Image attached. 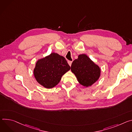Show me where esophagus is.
I'll return each instance as SVG.
<instances>
[{
  "label": "esophagus",
  "instance_id": "obj_1",
  "mask_svg": "<svg viewBox=\"0 0 132 132\" xmlns=\"http://www.w3.org/2000/svg\"><path fill=\"white\" fill-rule=\"evenodd\" d=\"M68 63L69 65L70 66H71V64H72V61H68Z\"/></svg>",
  "mask_w": 132,
  "mask_h": 132
}]
</instances>
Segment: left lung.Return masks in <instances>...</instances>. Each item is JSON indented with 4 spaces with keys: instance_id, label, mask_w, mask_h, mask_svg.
<instances>
[{
    "instance_id": "left-lung-1",
    "label": "left lung",
    "mask_w": 132,
    "mask_h": 132,
    "mask_svg": "<svg viewBox=\"0 0 132 132\" xmlns=\"http://www.w3.org/2000/svg\"><path fill=\"white\" fill-rule=\"evenodd\" d=\"M71 70L79 83L87 87L95 83L101 76V69L85 54L78 55L73 61Z\"/></svg>"
}]
</instances>
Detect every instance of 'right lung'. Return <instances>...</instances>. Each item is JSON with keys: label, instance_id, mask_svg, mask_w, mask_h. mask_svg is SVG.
<instances>
[{"label": "right lung", "instance_id": "add662e5", "mask_svg": "<svg viewBox=\"0 0 132 132\" xmlns=\"http://www.w3.org/2000/svg\"><path fill=\"white\" fill-rule=\"evenodd\" d=\"M70 70L65 59L56 53L38 59L34 70V75L38 83L47 89H51L60 82L62 77Z\"/></svg>", "mask_w": 132, "mask_h": 132}]
</instances>
